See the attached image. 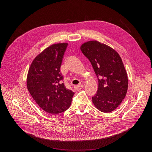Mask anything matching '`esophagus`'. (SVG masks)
<instances>
[{
    "label": "esophagus",
    "mask_w": 152,
    "mask_h": 152,
    "mask_svg": "<svg viewBox=\"0 0 152 152\" xmlns=\"http://www.w3.org/2000/svg\"><path fill=\"white\" fill-rule=\"evenodd\" d=\"M83 87H84V85H82V84L78 85V86H75V88L77 90H80V89H82V88H83Z\"/></svg>",
    "instance_id": "esophagus-1"
}]
</instances>
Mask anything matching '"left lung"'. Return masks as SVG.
Segmentation results:
<instances>
[{
  "label": "left lung",
  "mask_w": 152,
  "mask_h": 152,
  "mask_svg": "<svg viewBox=\"0 0 152 152\" xmlns=\"http://www.w3.org/2000/svg\"><path fill=\"white\" fill-rule=\"evenodd\" d=\"M98 79V89L92 101L100 112L115 110L126 97L128 88L127 72L120 55L112 48L98 40H89L80 45Z\"/></svg>",
  "instance_id": "1"
}]
</instances>
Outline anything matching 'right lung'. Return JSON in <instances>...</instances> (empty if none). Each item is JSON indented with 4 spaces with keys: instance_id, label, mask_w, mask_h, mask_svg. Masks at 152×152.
Wrapping results in <instances>:
<instances>
[{
    "instance_id": "obj_1",
    "label": "right lung",
    "mask_w": 152,
    "mask_h": 152,
    "mask_svg": "<svg viewBox=\"0 0 152 152\" xmlns=\"http://www.w3.org/2000/svg\"><path fill=\"white\" fill-rule=\"evenodd\" d=\"M68 43H57L44 49L32 61L26 77V87L39 107L56 115L70 107L74 93L66 89L60 67Z\"/></svg>"
}]
</instances>
